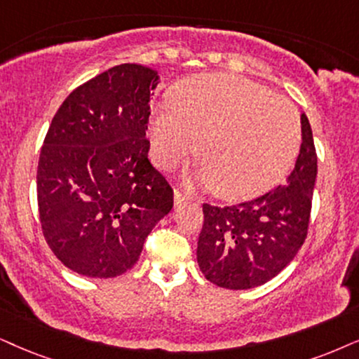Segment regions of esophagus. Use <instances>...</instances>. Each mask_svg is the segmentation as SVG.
<instances>
[{
  "instance_id": "esophagus-1",
  "label": "esophagus",
  "mask_w": 359,
  "mask_h": 359,
  "mask_svg": "<svg viewBox=\"0 0 359 359\" xmlns=\"http://www.w3.org/2000/svg\"><path fill=\"white\" fill-rule=\"evenodd\" d=\"M187 201H189V195L184 194L182 190L177 189L174 192V203H175V205H182V203L187 202Z\"/></svg>"
}]
</instances>
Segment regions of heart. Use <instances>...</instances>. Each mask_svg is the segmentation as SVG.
Wrapping results in <instances>:
<instances>
[{
	"mask_svg": "<svg viewBox=\"0 0 359 359\" xmlns=\"http://www.w3.org/2000/svg\"><path fill=\"white\" fill-rule=\"evenodd\" d=\"M151 154L172 169L194 152L198 175L220 197L243 201L278 184L298 156L297 109L243 76L210 72L177 86L172 106H157L149 122Z\"/></svg>",
	"mask_w": 359,
	"mask_h": 359,
	"instance_id": "1",
	"label": "heart"
}]
</instances>
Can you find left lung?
<instances>
[{
	"instance_id": "1",
	"label": "left lung",
	"mask_w": 359,
	"mask_h": 359,
	"mask_svg": "<svg viewBox=\"0 0 359 359\" xmlns=\"http://www.w3.org/2000/svg\"><path fill=\"white\" fill-rule=\"evenodd\" d=\"M316 161L311 126L302 114L300 154L283 184L238 205L203 203L197 262L208 281L229 290L255 288L293 260L306 238Z\"/></svg>"
}]
</instances>
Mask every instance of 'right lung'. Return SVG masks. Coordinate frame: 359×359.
<instances>
[{"mask_svg":"<svg viewBox=\"0 0 359 359\" xmlns=\"http://www.w3.org/2000/svg\"><path fill=\"white\" fill-rule=\"evenodd\" d=\"M157 71L119 65L74 89L41 147V229L76 273L114 278L137 263L174 192L149 161L146 130Z\"/></svg>","mask_w":359,"mask_h":359,"instance_id":"add662e5","label":"right lung"}]
</instances>
